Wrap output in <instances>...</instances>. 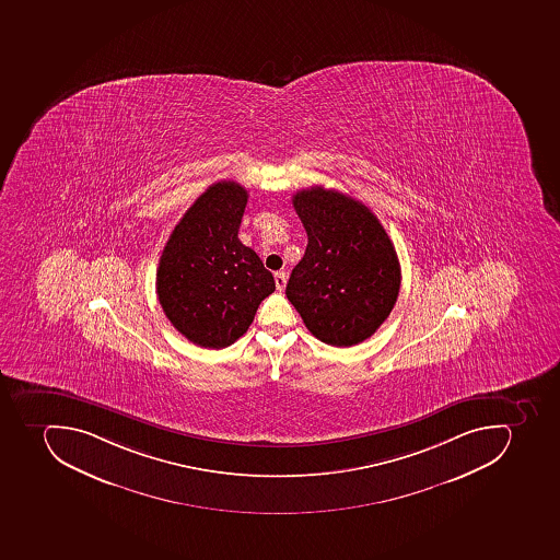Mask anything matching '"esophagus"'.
<instances>
[{
    "instance_id": "1",
    "label": "esophagus",
    "mask_w": 560,
    "mask_h": 560,
    "mask_svg": "<svg viewBox=\"0 0 560 560\" xmlns=\"http://www.w3.org/2000/svg\"><path fill=\"white\" fill-rule=\"evenodd\" d=\"M273 279H276V287H278V290H284L288 281V272H284V270H279V272L273 273Z\"/></svg>"
}]
</instances>
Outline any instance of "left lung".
Instances as JSON below:
<instances>
[{"label": "left lung", "instance_id": "left-lung-1", "mask_svg": "<svg viewBox=\"0 0 560 560\" xmlns=\"http://www.w3.org/2000/svg\"><path fill=\"white\" fill-rule=\"evenodd\" d=\"M307 232L287 296L314 337L354 346L383 325L397 302L400 264L388 233L362 201L322 186L293 195Z\"/></svg>", "mask_w": 560, "mask_h": 560}]
</instances>
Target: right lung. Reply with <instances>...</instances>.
<instances>
[{"label":"right lung","instance_id":"1","mask_svg":"<svg viewBox=\"0 0 560 560\" xmlns=\"http://www.w3.org/2000/svg\"><path fill=\"white\" fill-rule=\"evenodd\" d=\"M246 203L247 189L235 180L212 184L177 223L160 258L163 313L201 348L233 345L276 290L260 256L238 241Z\"/></svg>","mask_w":560,"mask_h":560}]
</instances>
